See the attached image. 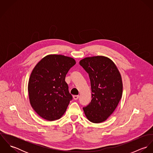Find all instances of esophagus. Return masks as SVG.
I'll return each instance as SVG.
<instances>
[{"instance_id":"1","label":"esophagus","mask_w":153,"mask_h":153,"mask_svg":"<svg viewBox=\"0 0 153 153\" xmlns=\"http://www.w3.org/2000/svg\"><path fill=\"white\" fill-rule=\"evenodd\" d=\"M79 95H74V96H73V98H74V100H78V99L79 98Z\"/></svg>"}]
</instances>
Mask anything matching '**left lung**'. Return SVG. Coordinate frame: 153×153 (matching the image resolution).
Wrapping results in <instances>:
<instances>
[{"label":"left lung","instance_id":"left-lung-1","mask_svg":"<svg viewBox=\"0 0 153 153\" xmlns=\"http://www.w3.org/2000/svg\"><path fill=\"white\" fill-rule=\"evenodd\" d=\"M89 76L91 101L83 108L89 121L100 123L105 121L117 108L123 94L120 73L108 58L97 56L79 62Z\"/></svg>","mask_w":153,"mask_h":153}]
</instances>
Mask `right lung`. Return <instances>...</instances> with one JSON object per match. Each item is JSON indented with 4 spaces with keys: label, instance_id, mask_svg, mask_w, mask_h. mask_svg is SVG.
Segmentation results:
<instances>
[{
    "label": "right lung",
    "instance_id": "right-lung-1",
    "mask_svg": "<svg viewBox=\"0 0 153 153\" xmlns=\"http://www.w3.org/2000/svg\"><path fill=\"white\" fill-rule=\"evenodd\" d=\"M75 64L72 58L49 55L33 69L28 83L30 103L44 119L54 121L65 113L72 100L65 82L66 75Z\"/></svg>",
    "mask_w": 153,
    "mask_h": 153
}]
</instances>
